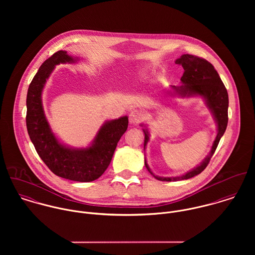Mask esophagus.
<instances>
[{
	"label": "esophagus",
	"mask_w": 255,
	"mask_h": 255,
	"mask_svg": "<svg viewBox=\"0 0 255 255\" xmlns=\"http://www.w3.org/2000/svg\"><path fill=\"white\" fill-rule=\"evenodd\" d=\"M128 118H129V124L137 125L142 120V114L138 110L133 109L130 111Z\"/></svg>",
	"instance_id": "1"
}]
</instances>
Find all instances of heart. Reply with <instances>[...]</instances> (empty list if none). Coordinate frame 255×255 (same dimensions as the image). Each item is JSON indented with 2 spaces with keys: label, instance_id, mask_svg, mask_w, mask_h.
<instances>
[{
  "label": "heart",
  "instance_id": "b5f03b06",
  "mask_svg": "<svg viewBox=\"0 0 255 255\" xmlns=\"http://www.w3.org/2000/svg\"><path fill=\"white\" fill-rule=\"evenodd\" d=\"M138 76H139L140 80H144V79L147 78V75H146L145 73H140Z\"/></svg>",
  "mask_w": 255,
  "mask_h": 255
}]
</instances>
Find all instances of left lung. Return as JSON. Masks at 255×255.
Returning <instances> with one entry per match:
<instances>
[{
  "mask_svg": "<svg viewBox=\"0 0 255 255\" xmlns=\"http://www.w3.org/2000/svg\"><path fill=\"white\" fill-rule=\"evenodd\" d=\"M175 63L182 66L184 72L181 77L182 85L171 86L170 92L173 95H178L182 98L201 97L204 100L206 107L211 112L216 123L217 135L209 154L203 159V161L196 167L177 177H159L155 175L150 170L145 158L144 164L148 172L156 180L162 182H177L187 180L199 175L207 167L228 125L229 96L227 89L214 67L206 60L188 54L182 55L181 58L175 61ZM140 126L143 127L142 130L144 132L145 150L146 145L149 141L150 133L144 124H141Z\"/></svg>",
  "mask_w": 255,
  "mask_h": 255,
  "instance_id": "1",
  "label": "left lung"
}]
</instances>
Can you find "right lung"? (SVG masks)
<instances>
[{"mask_svg": "<svg viewBox=\"0 0 255 255\" xmlns=\"http://www.w3.org/2000/svg\"><path fill=\"white\" fill-rule=\"evenodd\" d=\"M78 57L58 51L39 68L26 98V127L31 142L47 167L57 176L74 182H92L100 178L111 163L115 149L128 126V116L106 121L87 147L65 144L53 132L45 116L42 93L56 66L76 64Z\"/></svg>", "mask_w": 255, "mask_h": 255, "instance_id": "1", "label": "right lung"}]
</instances>
